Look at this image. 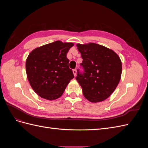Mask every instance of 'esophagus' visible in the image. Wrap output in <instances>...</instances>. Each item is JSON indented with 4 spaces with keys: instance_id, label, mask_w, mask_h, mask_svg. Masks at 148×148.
<instances>
[{
    "instance_id": "1",
    "label": "esophagus",
    "mask_w": 148,
    "mask_h": 148,
    "mask_svg": "<svg viewBox=\"0 0 148 148\" xmlns=\"http://www.w3.org/2000/svg\"><path fill=\"white\" fill-rule=\"evenodd\" d=\"M73 74H74V76H75H75L77 75V70H76V69H74V70H73Z\"/></svg>"
}]
</instances>
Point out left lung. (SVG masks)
<instances>
[{
  "instance_id": "8db88e82",
  "label": "left lung",
  "mask_w": 148,
  "mask_h": 148,
  "mask_svg": "<svg viewBox=\"0 0 148 148\" xmlns=\"http://www.w3.org/2000/svg\"><path fill=\"white\" fill-rule=\"evenodd\" d=\"M83 59L76 79L82 88L84 97L91 102L107 99L115 91L122 75V62L114 51L99 44H77Z\"/></svg>"
}]
</instances>
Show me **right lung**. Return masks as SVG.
I'll list each match as a JSON object with an SVG mask.
<instances>
[{
  "instance_id": "add662e5",
  "label": "right lung",
  "mask_w": 148,
  "mask_h": 148,
  "mask_svg": "<svg viewBox=\"0 0 148 148\" xmlns=\"http://www.w3.org/2000/svg\"><path fill=\"white\" fill-rule=\"evenodd\" d=\"M71 42L56 41L34 49L26 61V71L31 88L42 98H59L74 78L66 53Z\"/></svg>"
}]
</instances>
